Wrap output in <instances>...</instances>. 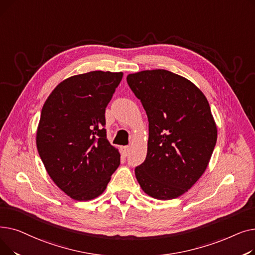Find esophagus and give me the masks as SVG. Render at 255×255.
Segmentation results:
<instances>
[{
  "instance_id": "obj_1",
  "label": "esophagus",
  "mask_w": 255,
  "mask_h": 255,
  "mask_svg": "<svg viewBox=\"0 0 255 255\" xmlns=\"http://www.w3.org/2000/svg\"><path fill=\"white\" fill-rule=\"evenodd\" d=\"M129 151H130V148L129 146H123L122 149H121V152H122V155L123 156H128V154H129Z\"/></svg>"
}]
</instances>
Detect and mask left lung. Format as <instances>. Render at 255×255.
Here are the masks:
<instances>
[{"label": "left lung", "mask_w": 255, "mask_h": 255, "mask_svg": "<svg viewBox=\"0 0 255 255\" xmlns=\"http://www.w3.org/2000/svg\"><path fill=\"white\" fill-rule=\"evenodd\" d=\"M127 83L149 121L148 153L135 167L141 189L177 198L203 176L217 140L209 102L194 84L164 69L129 74Z\"/></svg>", "instance_id": "1"}]
</instances>
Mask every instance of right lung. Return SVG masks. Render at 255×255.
Masks as SVG:
<instances>
[{
  "instance_id": "obj_1",
  "label": "right lung",
  "mask_w": 255,
  "mask_h": 255,
  "mask_svg": "<svg viewBox=\"0 0 255 255\" xmlns=\"http://www.w3.org/2000/svg\"><path fill=\"white\" fill-rule=\"evenodd\" d=\"M122 72L91 71L63 80L46 99L36 143L51 180L79 202L105 190L120 165V153L106 138L105 109Z\"/></svg>"
}]
</instances>
